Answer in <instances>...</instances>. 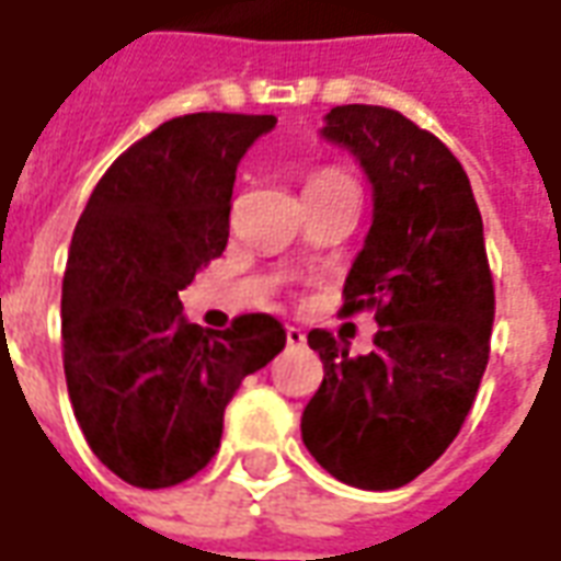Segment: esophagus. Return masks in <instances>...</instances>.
<instances>
[{
    "label": "esophagus",
    "mask_w": 561,
    "mask_h": 561,
    "mask_svg": "<svg viewBox=\"0 0 561 561\" xmlns=\"http://www.w3.org/2000/svg\"><path fill=\"white\" fill-rule=\"evenodd\" d=\"M285 340H288V348H304L306 345V333L297 328L285 330Z\"/></svg>",
    "instance_id": "1"
}]
</instances>
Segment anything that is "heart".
I'll return each mask as SVG.
<instances>
[{"label": "heart", "instance_id": "heart-1", "mask_svg": "<svg viewBox=\"0 0 561 561\" xmlns=\"http://www.w3.org/2000/svg\"><path fill=\"white\" fill-rule=\"evenodd\" d=\"M324 180H340V173H324V176H318L316 183H324Z\"/></svg>", "mask_w": 561, "mask_h": 561}]
</instances>
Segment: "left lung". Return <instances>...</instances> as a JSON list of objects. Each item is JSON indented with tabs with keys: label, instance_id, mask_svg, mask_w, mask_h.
<instances>
[{
	"label": "left lung",
	"instance_id": "1",
	"mask_svg": "<svg viewBox=\"0 0 561 561\" xmlns=\"http://www.w3.org/2000/svg\"><path fill=\"white\" fill-rule=\"evenodd\" d=\"M318 135L348 149L373 185L342 312L376 306L378 333L369 354L309 333L324 381L300 433L336 481L397 490L457 438L486 369L495 297L483 221L454 152L397 111L342 104Z\"/></svg>",
	"mask_w": 561,
	"mask_h": 561
}]
</instances>
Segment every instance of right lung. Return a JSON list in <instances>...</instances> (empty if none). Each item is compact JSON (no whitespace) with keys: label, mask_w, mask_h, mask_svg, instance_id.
<instances>
[{"label":"right lung","mask_w":561,"mask_h":561,"mask_svg":"<svg viewBox=\"0 0 561 561\" xmlns=\"http://www.w3.org/2000/svg\"><path fill=\"white\" fill-rule=\"evenodd\" d=\"M276 116L185 114L107 168L80 216L62 279L68 397L92 454L144 490L188 481L221 442L225 405L285 348L270 316L221 333L180 291L228 245L237 164Z\"/></svg>","instance_id":"obj_1"}]
</instances>
